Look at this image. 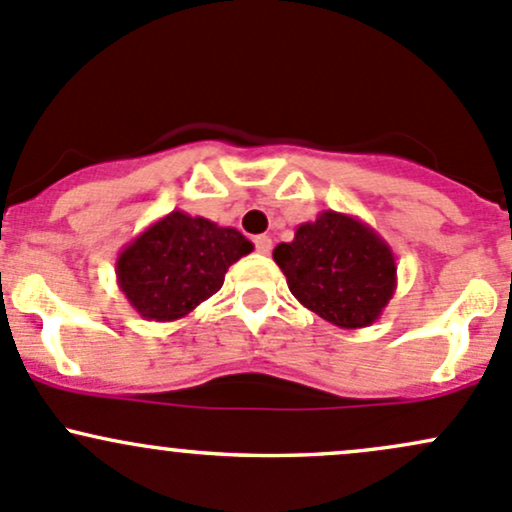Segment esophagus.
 <instances>
[{
    "mask_svg": "<svg viewBox=\"0 0 512 512\" xmlns=\"http://www.w3.org/2000/svg\"><path fill=\"white\" fill-rule=\"evenodd\" d=\"M254 244H256V251H258V254H271V249H273V241H271V236H266V234L256 236V239H254Z\"/></svg>",
    "mask_w": 512,
    "mask_h": 512,
    "instance_id": "obj_1",
    "label": "esophagus"
}]
</instances>
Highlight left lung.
<instances>
[{"label":"left lung","mask_w":512,"mask_h":512,"mask_svg":"<svg viewBox=\"0 0 512 512\" xmlns=\"http://www.w3.org/2000/svg\"><path fill=\"white\" fill-rule=\"evenodd\" d=\"M300 305L342 329L371 327L398 285L388 241L354 214L324 210L273 249Z\"/></svg>","instance_id":"left-lung-1"}]
</instances>
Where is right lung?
Listing matches in <instances>:
<instances>
[{
  "label": "right lung",
  "mask_w": 512,
  "mask_h": 512,
  "mask_svg": "<svg viewBox=\"0 0 512 512\" xmlns=\"http://www.w3.org/2000/svg\"><path fill=\"white\" fill-rule=\"evenodd\" d=\"M254 244L234 227L173 210L124 246L117 285L144 320L175 322L212 298L224 273Z\"/></svg>",
  "instance_id": "add662e5"
}]
</instances>
